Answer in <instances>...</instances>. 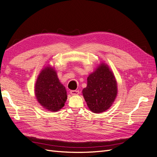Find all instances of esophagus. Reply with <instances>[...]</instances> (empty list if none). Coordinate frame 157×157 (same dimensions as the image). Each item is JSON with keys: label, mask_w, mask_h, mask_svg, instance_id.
<instances>
[{"label": "esophagus", "mask_w": 157, "mask_h": 157, "mask_svg": "<svg viewBox=\"0 0 157 157\" xmlns=\"http://www.w3.org/2000/svg\"><path fill=\"white\" fill-rule=\"evenodd\" d=\"M70 94L73 95H76L79 94V91L78 90H71Z\"/></svg>", "instance_id": "obj_1"}]
</instances>
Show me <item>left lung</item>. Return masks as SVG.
Instances as JSON below:
<instances>
[{
	"label": "left lung",
	"mask_w": 157,
	"mask_h": 157,
	"mask_svg": "<svg viewBox=\"0 0 157 157\" xmlns=\"http://www.w3.org/2000/svg\"><path fill=\"white\" fill-rule=\"evenodd\" d=\"M82 94L89 109L94 113L105 111L112 105L117 94V82L107 64L101 63L87 78Z\"/></svg>",
	"instance_id": "left-lung-1"
}]
</instances>
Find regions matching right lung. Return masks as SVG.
I'll return each instance as SVG.
<instances>
[{"mask_svg":"<svg viewBox=\"0 0 157 157\" xmlns=\"http://www.w3.org/2000/svg\"><path fill=\"white\" fill-rule=\"evenodd\" d=\"M34 91L37 101L48 111H58L66 101V90L59 82L54 67H45L41 71L36 82Z\"/></svg>","mask_w":157,"mask_h":157,"instance_id":"add662e5","label":"right lung"}]
</instances>
